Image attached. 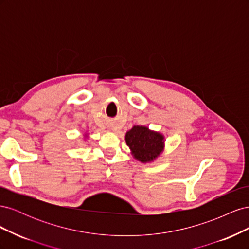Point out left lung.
I'll return each instance as SVG.
<instances>
[{"instance_id":"8db88e82","label":"left lung","mask_w":249,"mask_h":249,"mask_svg":"<svg viewBox=\"0 0 249 249\" xmlns=\"http://www.w3.org/2000/svg\"><path fill=\"white\" fill-rule=\"evenodd\" d=\"M163 136L161 134L149 131L145 126H134L126 133L125 142L134 157L141 162L153 161L163 149Z\"/></svg>"}]
</instances>
